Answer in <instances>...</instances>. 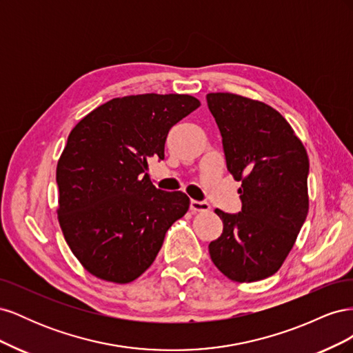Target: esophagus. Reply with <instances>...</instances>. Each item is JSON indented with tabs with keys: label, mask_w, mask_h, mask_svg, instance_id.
<instances>
[{
	"label": "esophagus",
	"mask_w": 353,
	"mask_h": 353,
	"mask_svg": "<svg viewBox=\"0 0 353 353\" xmlns=\"http://www.w3.org/2000/svg\"><path fill=\"white\" fill-rule=\"evenodd\" d=\"M190 209L193 212H209L210 205L206 201H197V200H191L190 201Z\"/></svg>",
	"instance_id": "esophagus-1"
}]
</instances>
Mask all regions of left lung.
<instances>
[{"instance_id": "obj_1", "label": "left lung", "mask_w": 353, "mask_h": 353, "mask_svg": "<svg viewBox=\"0 0 353 353\" xmlns=\"http://www.w3.org/2000/svg\"><path fill=\"white\" fill-rule=\"evenodd\" d=\"M206 100L228 172L241 183V212L215 209L223 230L209 244L210 259L232 281L268 279L281 268L307 215V153L271 105L231 92H210Z\"/></svg>"}]
</instances>
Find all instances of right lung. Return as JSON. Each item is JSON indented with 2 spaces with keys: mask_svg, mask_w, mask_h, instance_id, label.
<instances>
[{
  "mask_svg": "<svg viewBox=\"0 0 353 353\" xmlns=\"http://www.w3.org/2000/svg\"><path fill=\"white\" fill-rule=\"evenodd\" d=\"M200 105L187 94H138L99 105L74 125L57 163V218L81 265L126 284L154 262L190 199L162 191L148 160L165 157L170 128Z\"/></svg>",
  "mask_w": 353,
  "mask_h": 353,
  "instance_id": "right-lung-1",
  "label": "right lung"
}]
</instances>
